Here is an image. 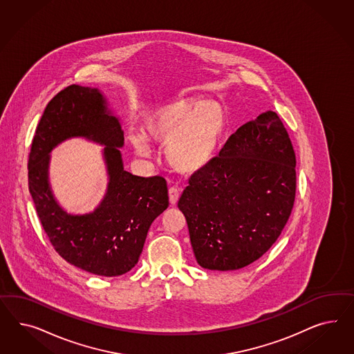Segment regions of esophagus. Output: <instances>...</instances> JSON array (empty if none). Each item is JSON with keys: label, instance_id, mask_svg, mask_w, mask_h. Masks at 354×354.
<instances>
[{"label": "esophagus", "instance_id": "1", "mask_svg": "<svg viewBox=\"0 0 354 354\" xmlns=\"http://www.w3.org/2000/svg\"><path fill=\"white\" fill-rule=\"evenodd\" d=\"M179 196H180V189H179V188L171 187V188L169 189V197H170V203H171L172 205L176 204Z\"/></svg>", "mask_w": 354, "mask_h": 354}]
</instances>
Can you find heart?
<instances>
[{
    "label": "heart",
    "instance_id": "b5f03b06",
    "mask_svg": "<svg viewBox=\"0 0 354 354\" xmlns=\"http://www.w3.org/2000/svg\"><path fill=\"white\" fill-rule=\"evenodd\" d=\"M225 126V110L218 102L179 100L148 114L141 131L150 141L166 144L165 157L174 170L192 174L213 160ZM129 141L138 156H149L148 142L141 135L131 133Z\"/></svg>",
    "mask_w": 354,
    "mask_h": 354
}]
</instances>
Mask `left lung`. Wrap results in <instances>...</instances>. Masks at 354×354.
Returning a JSON list of instances; mask_svg holds the SVG:
<instances>
[{
  "label": "left lung",
  "mask_w": 354,
  "mask_h": 354,
  "mask_svg": "<svg viewBox=\"0 0 354 354\" xmlns=\"http://www.w3.org/2000/svg\"><path fill=\"white\" fill-rule=\"evenodd\" d=\"M178 203L200 266L237 270L278 240L296 197V154L284 123L266 111L237 129L193 172Z\"/></svg>",
  "instance_id": "left-lung-1"
}]
</instances>
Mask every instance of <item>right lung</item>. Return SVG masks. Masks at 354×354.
<instances>
[{
  "label": "right lung",
  "mask_w": 354,
  "mask_h": 354,
  "mask_svg": "<svg viewBox=\"0 0 354 354\" xmlns=\"http://www.w3.org/2000/svg\"><path fill=\"white\" fill-rule=\"evenodd\" d=\"M84 136L107 145L111 182L104 201L91 215H66L47 184L48 151L61 140ZM118 119L109 115L96 88L66 86L44 110L28 154V189L55 252L76 268L100 277H119L135 268L149 227L169 206L162 176L142 178L123 170Z\"/></svg>",
  "instance_id": "right-lung-1"
}]
</instances>
